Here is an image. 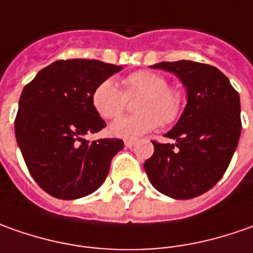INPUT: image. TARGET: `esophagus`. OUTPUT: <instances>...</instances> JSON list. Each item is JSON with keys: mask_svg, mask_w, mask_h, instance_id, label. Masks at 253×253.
<instances>
[{"mask_svg": "<svg viewBox=\"0 0 253 253\" xmlns=\"http://www.w3.org/2000/svg\"><path fill=\"white\" fill-rule=\"evenodd\" d=\"M134 144H135V140H130V138L125 140V145H126V147H128V148H130V147H133Z\"/></svg>", "mask_w": 253, "mask_h": 253, "instance_id": "1", "label": "esophagus"}]
</instances>
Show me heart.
<instances>
[{"label": "heart", "instance_id": "obj_1", "mask_svg": "<svg viewBox=\"0 0 253 253\" xmlns=\"http://www.w3.org/2000/svg\"><path fill=\"white\" fill-rule=\"evenodd\" d=\"M123 91L115 81L105 80L92 92V105L100 118L112 120L123 115L128 99H134V116L119 119L110 125V133L122 138H137L160 125L176 122L183 109V93L168 85V80L155 71H137L123 78Z\"/></svg>", "mask_w": 253, "mask_h": 253}]
</instances>
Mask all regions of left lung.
<instances>
[{
	"instance_id": "left-lung-1",
	"label": "left lung",
	"mask_w": 253,
	"mask_h": 253,
	"mask_svg": "<svg viewBox=\"0 0 253 253\" xmlns=\"http://www.w3.org/2000/svg\"><path fill=\"white\" fill-rule=\"evenodd\" d=\"M153 68L167 70L182 80L187 105L168 138L153 141L154 154L144 162L153 186L173 199L200 196L222 178L241 135L240 95L215 67L180 60L162 61Z\"/></svg>"
}]
</instances>
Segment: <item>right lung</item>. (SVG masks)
Listing matches in <instances>:
<instances>
[{
    "label": "right lung",
    "instance_id": "1",
    "mask_svg": "<svg viewBox=\"0 0 253 253\" xmlns=\"http://www.w3.org/2000/svg\"><path fill=\"white\" fill-rule=\"evenodd\" d=\"M120 70L99 60H58L25 85L15 135L32 178L50 196L80 199L108 176L123 140L83 137L106 127L92 105V92Z\"/></svg>",
    "mask_w": 253,
    "mask_h": 253
}]
</instances>
